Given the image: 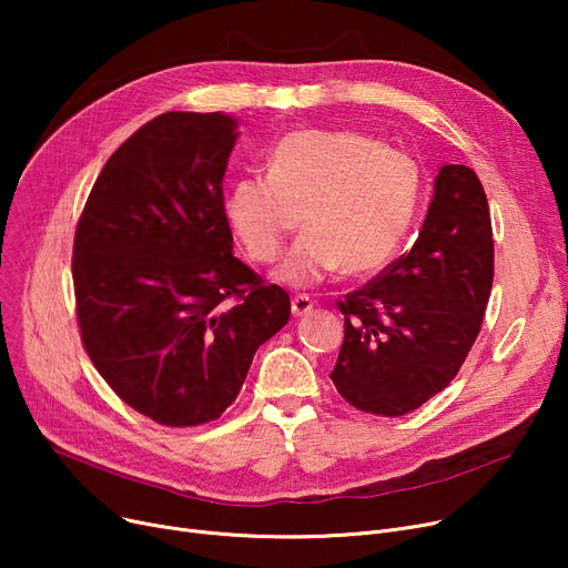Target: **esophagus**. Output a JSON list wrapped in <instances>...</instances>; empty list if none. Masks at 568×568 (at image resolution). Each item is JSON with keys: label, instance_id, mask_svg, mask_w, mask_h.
Listing matches in <instances>:
<instances>
[{"label": "esophagus", "instance_id": "34e87169", "mask_svg": "<svg viewBox=\"0 0 568 568\" xmlns=\"http://www.w3.org/2000/svg\"><path fill=\"white\" fill-rule=\"evenodd\" d=\"M313 306H315V302L311 300L308 294H294L292 296V315H296V317L306 315Z\"/></svg>", "mask_w": 568, "mask_h": 568}]
</instances>
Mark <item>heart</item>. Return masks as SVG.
Masks as SVG:
<instances>
[{
	"instance_id": "1",
	"label": "heart",
	"mask_w": 568,
	"mask_h": 568,
	"mask_svg": "<svg viewBox=\"0 0 568 568\" xmlns=\"http://www.w3.org/2000/svg\"><path fill=\"white\" fill-rule=\"evenodd\" d=\"M422 195L416 161L354 131H300L278 142L268 172L232 186L227 219L257 264L283 255L290 285H315L343 266L349 276L379 272L400 248Z\"/></svg>"
}]
</instances>
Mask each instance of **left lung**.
I'll use <instances>...</instances> for the list:
<instances>
[{"mask_svg": "<svg viewBox=\"0 0 568 568\" xmlns=\"http://www.w3.org/2000/svg\"><path fill=\"white\" fill-rule=\"evenodd\" d=\"M493 276L486 191L471 168L444 165L414 246L338 302V394L362 412L403 416L446 389L481 332Z\"/></svg>", "mask_w": 568, "mask_h": 568, "instance_id": "obj_1", "label": "left lung"}]
</instances>
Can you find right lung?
<instances>
[{
	"instance_id": "add662e5",
	"label": "right lung",
	"mask_w": 568,
	"mask_h": 568,
	"mask_svg": "<svg viewBox=\"0 0 568 568\" xmlns=\"http://www.w3.org/2000/svg\"><path fill=\"white\" fill-rule=\"evenodd\" d=\"M236 122L165 112L108 159L73 239L82 347L110 389L161 426L219 419L290 296L232 253L223 174Z\"/></svg>"
}]
</instances>
